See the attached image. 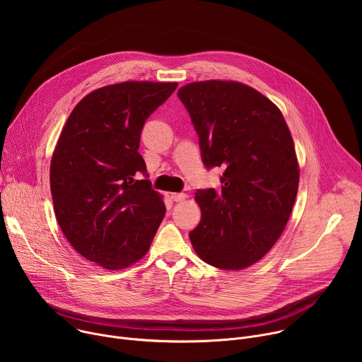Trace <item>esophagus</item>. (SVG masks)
I'll list each match as a JSON object with an SVG mask.
<instances>
[{
  "label": "esophagus",
  "instance_id": "obj_1",
  "mask_svg": "<svg viewBox=\"0 0 362 362\" xmlns=\"http://www.w3.org/2000/svg\"><path fill=\"white\" fill-rule=\"evenodd\" d=\"M170 197H172L173 202H183V200L186 199V194L182 193V192H180V193H172Z\"/></svg>",
  "mask_w": 362,
  "mask_h": 362
}]
</instances>
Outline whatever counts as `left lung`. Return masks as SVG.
<instances>
[{
  "mask_svg": "<svg viewBox=\"0 0 362 362\" xmlns=\"http://www.w3.org/2000/svg\"><path fill=\"white\" fill-rule=\"evenodd\" d=\"M177 97L199 136L206 169L222 168L221 189L194 194L202 219L190 233L202 261L239 271L264 257L284 232L298 192L293 140L281 110L238 81H196Z\"/></svg>",
  "mask_w": 362,
  "mask_h": 362,
  "instance_id": "1",
  "label": "left lung"
}]
</instances>
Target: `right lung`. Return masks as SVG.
I'll return each instance as SVG.
<instances>
[{
  "instance_id": "right-lung-1",
  "label": "right lung",
  "mask_w": 362,
  "mask_h": 362,
  "mask_svg": "<svg viewBox=\"0 0 362 362\" xmlns=\"http://www.w3.org/2000/svg\"><path fill=\"white\" fill-rule=\"evenodd\" d=\"M177 83L124 81L97 88L73 109L49 166L57 222L87 261L123 269L147 253L166 208L140 156L147 117Z\"/></svg>"
}]
</instances>
